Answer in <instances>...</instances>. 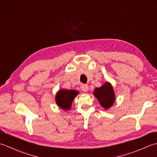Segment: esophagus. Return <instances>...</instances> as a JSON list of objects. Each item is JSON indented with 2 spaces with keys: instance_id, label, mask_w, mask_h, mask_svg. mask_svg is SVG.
I'll return each mask as SVG.
<instances>
[{
  "instance_id": "obj_1",
  "label": "esophagus",
  "mask_w": 157,
  "mask_h": 157,
  "mask_svg": "<svg viewBox=\"0 0 157 157\" xmlns=\"http://www.w3.org/2000/svg\"><path fill=\"white\" fill-rule=\"evenodd\" d=\"M81 88L83 92H87L89 90V86L87 85H82L81 86Z\"/></svg>"
}]
</instances>
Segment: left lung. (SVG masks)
Here are the masks:
<instances>
[{"label":"left lung","instance_id":"8db88e82","mask_svg":"<svg viewBox=\"0 0 157 157\" xmlns=\"http://www.w3.org/2000/svg\"><path fill=\"white\" fill-rule=\"evenodd\" d=\"M94 95L98 99L100 105L108 110L113 105L115 101V94L113 86L106 82L100 87L95 88Z\"/></svg>","mask_w":157,"mask_h":157}]
</instances>
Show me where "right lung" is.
<instances>
[{
	"label": "right lung",
	"mask_w": 157,
	"mask_h": 157,
	"mask_svg": "<svg viewBox=\"0 0 157 157\" xmlns=\"http://www.w3.org/2000/svg\"><path fill=\"white\" fill-rule=\"evenodd\" d=\"M78 94V91L76 90L60 89L56 94V104L59 107L63 110H70L71 108L72 101Z\"/></svg>",
	"instance_id": "1"
}]
</instances>
